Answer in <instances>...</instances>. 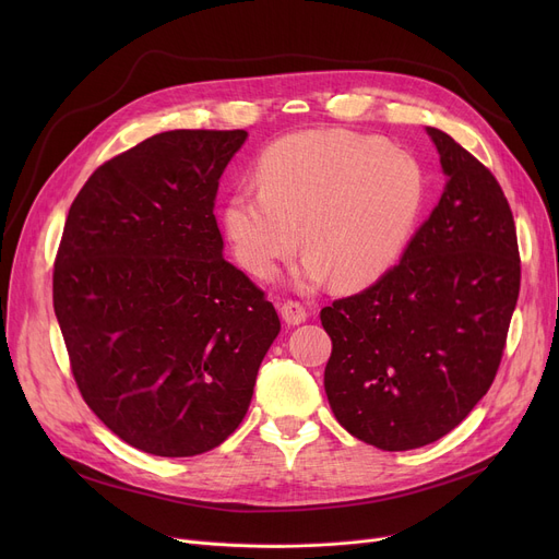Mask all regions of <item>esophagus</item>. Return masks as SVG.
Listing matches in <instances>:
<instances>
[{
	"instance_id": "1",
	"label": "esophagus",
	"mask_w": 559,
	"mask_h": 559,
	"mask_svg": "<svg viewBox=\"0 0 559 559\" xmlns=\"http://www.w3.org/2000/svg\"><path fill=\"white\" fill-rule=\"evenodd\" d=\"M281 314H283V319L287 321L289 326H299V324H304L306 317H308V312H306L304 304H299V301H292V299H287V301H283V304H281Z\"/></svg>"
}]
</instances>
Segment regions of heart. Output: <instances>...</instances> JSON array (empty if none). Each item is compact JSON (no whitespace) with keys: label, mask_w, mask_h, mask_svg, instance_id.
<instances>
[{"label":"heart","mask_w":559,"mask_h":559,"mask_svg":"<svg viewBox=\"0 0 559 559\" xmlns=\"http://www.w3.org/2000/svg\"><path fill=\"white\" fill-rule=\"evenodd\" d=\"M258 188L233 192L224 228L233 255L255 278H272L304 245L297 283L312 289L335 274L362 285L403 253L426 201L417 158L383 138L314 129L274 142L258 163Z\"/></svg>","instance_id":"b5f03b06"}]
</instances>
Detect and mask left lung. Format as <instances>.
Instances as JSON below:
<instances>
[{"instance_id":"obj_1","label":"left lung","mask_w":559,"mask_h":559,"mask_svg":"<svg viewBox=\"0 0 559 559\" xmlns=\"http://www.w3.org/2000/svg\"><path fill=\"white\" fill-rule=\"evenodd\" d=\"M447 186L401 262L321 310L335 419L383 451L451 432L491 388L521 285L516 226L493 174L444 131Z\"/></svg>"}]
</instances>
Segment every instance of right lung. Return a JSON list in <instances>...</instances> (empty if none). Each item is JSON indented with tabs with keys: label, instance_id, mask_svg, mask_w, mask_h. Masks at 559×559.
Here are the masks:
<instances>
[{
	"label": "right lung",
	"instance_id": "add662e5",
	"mask_svg": "<svg viewBox=\"0 0 559 559\" xmlns=\"http://www.w3.org/2000/svg\"><path fill=\"white\" fill-rule=\"evenodd\" d=\"M247 131L179 129L99 165L70 205L53 312L87 407L133 449L213 451L247 415L281 331L224 260L219 176Z\"/></svg>",
	"mask_w": 559,
	"mask_h": 559
}]
</instances>
